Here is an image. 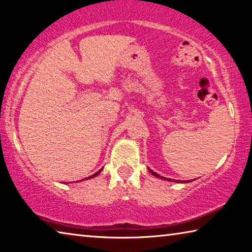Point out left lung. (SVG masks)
<instances>
[{
    "label": "left lung",
    "instance_id": "left-lung-1",
    "mask_svg": "<svg viewBox=\"0 0 252 252\" xmlns=\"http://www.w3.org/2000/svg\"><path fill=\"white\" fill-rule=\"evenodd\" d=\"M149 171H150V172H151V174H153V176H155V177H157V178L163 179V180H167V181H171V179H168V178L161 177V176H159V174H158V173H156V172H153V171H152V170H150V169H149ZM178 182H179V181H178Z\"/></svg>",
    "mask_w": 252,
    "mask_h": 252
}]
</instances>
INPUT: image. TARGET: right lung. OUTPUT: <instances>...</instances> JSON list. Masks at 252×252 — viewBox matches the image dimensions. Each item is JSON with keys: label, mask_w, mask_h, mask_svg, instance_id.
<instances>
[{"label": "right lung", "mask_w": 252, "mask_h": 252, "mask_svg": "<svg viewBox=\"0 0 252 252\" xmlns=\"http://www.w3.org/2000/svg\"><path fill=\"white\" fill-rule=\"evenodd\" d=\"M101 171H102V169L100 170V171H97L96 173H94V174H93V176H91V177H89V178H93V177H95V176H97V174H99V173H100Z\"/></svg>", "instance_id": "right-lung-1"}]
</instances>
